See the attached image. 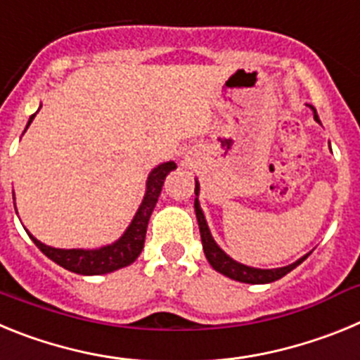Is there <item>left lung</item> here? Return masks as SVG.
I'll return each instance as SVG.
<instances>
[{
  "label": "left lung",
  "instance_id": "1",
  "mask_svg": "<svg viewBox=\"0 0 360 360\" xmlns=\"http://www.w3.org/2000/svg\"><path fill=\"white\" fill-rule=\"evenodd\" d=\"M308 108L314 113V120L321 124L319 115H317L316 108L307 104ZM195 212H196V219H198V227H200V236H202V245H203V252H205V257H207V262L211 263L212 269L219 274L227 276V278L234 279V281L240 283H249V285H265V283H272L281 279L283 276H287L290 270H294L295 266L301 265V263L310 256L311 252L304 254L303 257H299L297 262L290 263L287 266H279V269H256V266H249L243 265V263L236 262V259H232L225 250L219 249V245L216 243L214 238L211 234V229L207 225V219H205V214H203L202 207H200V182L195 178Z\"/></svg>",
  "mask_w": 360,
  "mask_h": 360
}]
</instances>
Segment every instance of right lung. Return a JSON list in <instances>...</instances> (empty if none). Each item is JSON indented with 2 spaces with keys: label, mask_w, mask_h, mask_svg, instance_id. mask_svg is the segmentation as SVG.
Wrapping results in <instances>:
<instances>
[{
  "label": "right lung",
  "mask_w": 360,
  "mask_h": 360,
  "mask_svg": "<svg viewBox=\"0 0 360 360\" xmlns=\"http://www.w3.org/2000/svg\"><path fill=\"white\" fill-rule=\"evenodd\" d=\"M36 113L30 115L25 131H27L28 126L32 124ZM173 169H176V164H174L173 160H169L164 162V164H158L157 167L148 174V180H146V193L144 198H142V203L139 205V209H136L135 216H133L131 224L128 225V229H126L122 236L117 241H113V243L103 245V247H98V249H56V247L44 245L43 241H39L37 238L32 236L27 229H25V231L28 232L30 240L36 243V247L44 254V256L50 257L53 263H57V265L63 266V269L70 270V272H75V274L81 276H101L110 274L113 270L124 269V266L131 265L136 257L141 256L142 249H144L149 216H151L153 209L157 205L165 176H167Z\"/></svg>",
  "instance_id": "right-lung-1"
}]
</instances>
